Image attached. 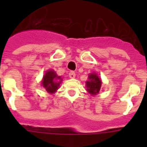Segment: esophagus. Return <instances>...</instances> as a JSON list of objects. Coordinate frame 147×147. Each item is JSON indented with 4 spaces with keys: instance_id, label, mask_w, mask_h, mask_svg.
Here are the masks:
<instances>
[{
    "instance_id": "esophagus-1",
    "label": "esophagus",
    "mask_w": 147,
    "mask_h": 147,
    "mask_svg": "<svg viewBox=\"0 0 147 147\" xmlns=\"http://www.w3.org/2000/svg\"><path fill=\"white\" fill-rule=\"evenodd\" d=\"M69 76L70 78H75V77H76V73L74 71H70L69 73Z\"/></svg>"
}]
</instances>
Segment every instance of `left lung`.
Listing matches in <instances>:
<instances>
[{
	"label": "left lung",
	"instance_id": "left-lung-1",
	"mask_svg": "<svg viewBox=\"0 0 147 147\" xmlns=\"http://www.w3.org/2000/svg\"><path fill=\"white\" fill-rule=\"evenodd\" d=\"M88 81L86 82V88L89 94L95 95L99 92L101 87V80L96 73L90 74Z\"/></svg>",
	"mask_w": 147,
	"mask_h": 147
}]
</instances>
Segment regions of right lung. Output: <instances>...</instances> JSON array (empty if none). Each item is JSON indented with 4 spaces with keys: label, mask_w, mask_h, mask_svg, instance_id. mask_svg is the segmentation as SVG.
<instances>
[{
    "label": "right lung",
    "mask_w": 147,
    "mask_h": 147,
    "mask_svg": "<svg viewBox=\"0 0 147 147\" xmlns=\"http://www.w3.org/2000/svg\"><path fill=\"white\" fill-rule=\"evenodd\" d=\"M61 82H62L61 77L58 76L55 71L49 70L43 76V78L41 83L47 92H49V94H53L57 91Z\"/></svg>",
    "instance_id": "right-lung-1"
}]
</instances>
